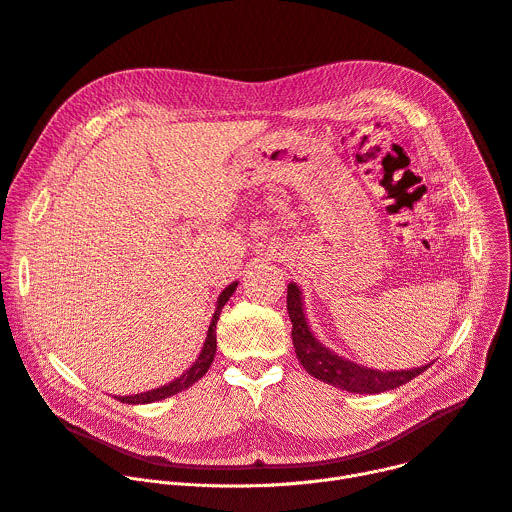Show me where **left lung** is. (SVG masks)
I'll list each match as a JSON object with an SVG mask.
<instances>
[{
    "label": "left lung",
    "mask_w": 512,
    "mask_h": 512,
    "mask_svg": "<svg viewBox=\"0 0 512 512\" xmlns=\"http://www.w3.org/2000/svg\"><path fill=\"white\" fill-rule=\"evenodd\" d=\"M287 312L293 324L291 339H293L295 355L306 368V372L326 384H333L341 390H347V393H357V395L384 393V390H393L401 384H407L409 380L424 374L432 366V364H426L411 370L386 372V370H372L366 366H359L351 362V359L337 355L333 349L322 345L310 330V324L304 312L302 289L297 287V283L287 285Z\"/></svg>",
    "instance_id": "8db88e82"
}]
</instances>
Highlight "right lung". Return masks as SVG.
Returning a JSON list of instances; mask_svg holds the SVG:
<instances>
[{
  "label": "right lung",
  "instance_id": "obj_1",
  "mask_svg": "<svg viewBox=\"0 0 512 512\" xmlns=\"http://www.w3.org/2000/svg\"><path fill=\"white\" fill-rule=\"evenodd\" d=\"M237 289V281L231 283L229 287H225L217 299V308L213 318H210V326H208V333H206V341L202 345V351L198 355L196 362L182 374L179 378L171 380L169 384H163L159 388L148 390V393H138V395H130V397H113L122 403H130V405H144V403H155V401H163L167 397H173L177 393H182V390L190 388L194 382H198L213 364L215 353H217V320L221 316L223 306L229 302V297L233 295V291Z\"/></svg>",
  "mask_w": 512,
  "mask_h": 512
}]
</instances>
